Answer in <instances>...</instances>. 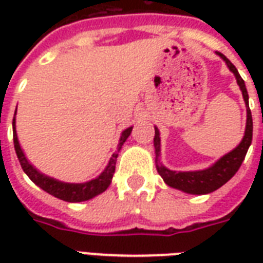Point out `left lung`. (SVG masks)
Wrapping results in <instances>:
<instances>
[{"label": "left lung", "mask_w": 263, "mask_h": 263, "mask_svg": "<svg viewBox=\"0 0 263 263\" xmlns=\"http://www.w3.org/2000/svg\"><path fill=\"white\" fill-rule=\"evenodd\" d=\"M217 55H220L221 59L224 60L229 71L232 72L236 82L240 87L243 99L246 103V110H247V121H246V131L245 136L236 147L233 148L232 152L227 153L222 156L218 161H216L212 166H209L202 171H188V172H176L171 171L166 166L160 162L161 156V138L158 128L154 127L156 129V135H154V148H156V168L157 172L164 179V181L168 184L169 187L180 190V191L192 194V195H204V194H210V192L216 191L220 187H222L228 180H231L235 176V173L239 171L241 162L245 161V157L247 154L251 140H253V116L251 110L249 107V94H247V88H246L245 80L241 79L239 72L235 68L231 61H229L224 54H221L216 51Z\"/></svg>", "instance_id": "8db88e82"}]
</instances>
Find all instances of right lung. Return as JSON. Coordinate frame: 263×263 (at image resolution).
<instances>
[{"mask_svg": "<svg viewBox=\"0 0 263 263\" xmlns=\"http://www.w3.org/2000/svg\"><path fill=\"white\" fill-rule=\"evenodd\" d=\"M16 110H17V107H16ZM12 127H13L14 150H16L18 162L22 165L24 173L39 188H42L43 191H46L47 194H50V195L55 196L59 199L65 200V202H72V203L92 199L94 196L102 194L103 191H106V188L110 185L111 179H113V173H115L116 169V161H117L120 150L123 147V144L125 143V140L128 139V136L131 135L132 128H134L129 127L121 132L119 144H117V152L113 153V156L110 157V160L107 162L106 168L103 169V172L101 175L97 176L95 179L90 180V181H86V183H64V181H60V180L54 179V177H50V176L39 172L38 169L35 168L34 165L27 160L26 154H24L22 146L18 143L17 134H16V111H14Z\"/></svg>", "mask_w": 263, "mask_h": 263, "instance_id": "1", "label": "right lung"}]
</instances>
